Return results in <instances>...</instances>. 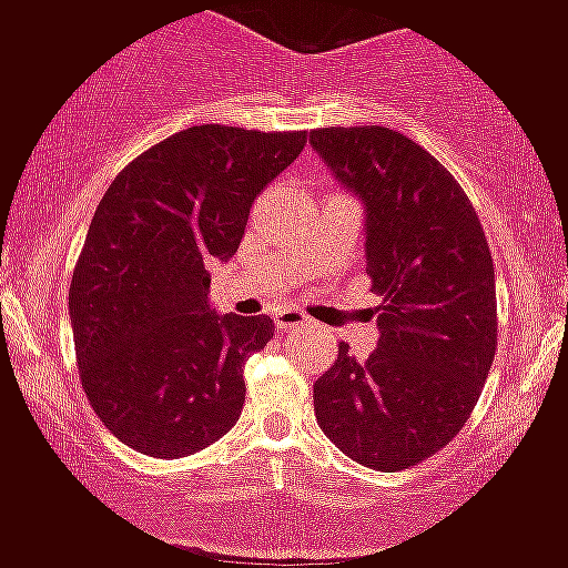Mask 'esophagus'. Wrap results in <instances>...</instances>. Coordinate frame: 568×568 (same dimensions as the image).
<instances>
[{
    "label": "esophagus",
    "instance_id": "1",
    "mask_svg": "<svg viewBox=\"0 0 568 568\" xmlns=\"http://www.w3.org/2000/svg\"><path fill=\"white\" fill-rule=\"evenodd\" d=\"M302 325H308V316L302 314V311L283 308L277 316H274V327H277V331H294V327H302Z\"/></svg>",
    "mask_w": 568,
    "mask_h": 568
}]
</instances>
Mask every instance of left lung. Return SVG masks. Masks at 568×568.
Listing matches in <instances>:
<instances>
[{
    "label": "left lung",
    "mask_w": 568,
    "mask_h": 568,
    "mask_svg": "<svg viewBox=\"0 0 568 568\" xmlns=\"http://www.w3.org/2000/svg\"><path fill=\"white\" fill-rule=\"evenodd\" d=\"M311 148L364 204L378 308L367 362L338 344L314 384L316 423L358 465L395 474L463 432L496 356V277L468 195L409 136L384 125L311 131Z\"/></svg>",
    "instance_id": "obj_1"
}]
</instances>
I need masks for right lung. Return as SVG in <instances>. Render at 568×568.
Masks as SVG:
<instances>
[{
	"instance_id": "1",
	"label": "right lung",
	"mask_w": 568,
	"mask_h": 568,
	"mask_svg": "<svg viewBox=\"0 0 568 568\" xmlns=\"http://www.w3.org/2000/svg\"><path fill=\"white\" fill-rule=\"evenodd\" d=\"M305 140L193 125L123 168L94 210L69 320L89 404L134 452L187 457L241 417L243 364L274 322L212 308L210 263L237 252L252 201Z\"/></svg>"
}]
</instances>
